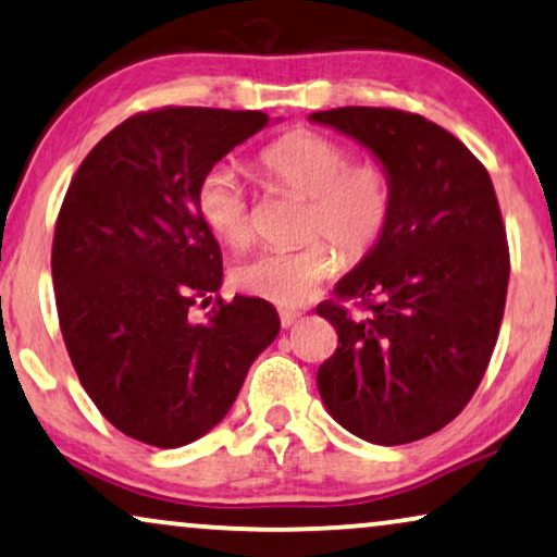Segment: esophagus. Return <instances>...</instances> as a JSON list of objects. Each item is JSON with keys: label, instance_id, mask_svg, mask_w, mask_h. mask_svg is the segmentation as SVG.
<instances>
[{"label": "esophagus", "instance_id": "34e87169", "mask_svg": "<svg viewBox=\"0 0 557 557\" xmlns=\"http://www.w3.org/2000/svg\"><path fill=\"white\" fill-rule=\"evenodd\" d=\"M281 326H284V330H288V326H294L296 322H299V311H294V309H284L281 311Z\"/></svg>", "mask_w": 557, "mask_h": 557}]
</instances>
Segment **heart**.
<instances>
[{
    "label": "heart",
    "instance_id": "obj_1",
    "mask_svg": "<svg viewBox=\"0 0 557 557\" xmlns=\"http://www.w3.org/2000/svg\"><path fill=\"white\" fill-rule=\"evenodd\" d=\"M258 164L276 187L307 197L309 238L326 235L347 256L360 258L385 233L393 210L391 174L377 162H349V149L314 132H292L271 141ZM197 212L210 233L243 248L253 238L248 195L233 164H215L197 185ZM342 256L314 238L294 250H263L233 269V284L278 307H301L339 271Z\"/></svg>",
    "mask_w": 557,
    "mask_h": 557
}]
</instances>
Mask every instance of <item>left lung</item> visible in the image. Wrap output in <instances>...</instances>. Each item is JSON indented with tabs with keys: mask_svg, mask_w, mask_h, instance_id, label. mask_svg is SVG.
Segmentation results:
<instances>
[{
	"mask_svg": "<svg viewBox=\"0 0 557 557\" xmlns=\"http://www.w3.org/2000/svg\"><path fill=\"white\" fill-rule=\"evenodd\" d=\"M309 121L362 144L393 185L385 233L317 309L339 347L317 372L342 429L377 446L425 438L482 383L505 314L509 250L490 172L446 128L395 109L345 106Z\"/></svg>",
	"mask_w": 557,
	"mask_h": 557,
	"instance_id": "left-lung-1",
	"label": "left lung"
}]
</instances>
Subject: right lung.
<instances>
[{
  "label": "right lung",
  "mask_w": 557,
  "mask_h": 557,
  "mask_svg": "<svg viewBox=\"0 0 557 557\" xmlns=\"http://www.w3.org/2000/svg\"><path fill=\"white\" fill-rule=\"evenodd\" d=\"M263 126V111L136 113L65 193L52 240L60 332L96 408L141 444L177 448L215 429L281 330L269 301L240 294L189 319L223 284L197 185Z\"/></svg>",
  "instance_id": "add662e5"
}]
</instances>
